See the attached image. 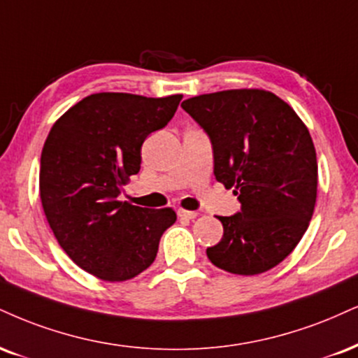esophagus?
Returning <instances> with one entry per match:
<instances>
[{"instance_id":"obj_1","label":"esophagus","mask_w":358,"mask_h":358,"mask_svg":"<svg viewBox=\"0 0 358 358\" xmlns=\"http://www.w3.org/2000/svg\"><path fill=\"white\" fill-rule=\"evenodd\" d=\"M178 217L180 218H188V220H193V218L198 217L196 212H188V210H178Z\"/></svg>"}]
</instances>
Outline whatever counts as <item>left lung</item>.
<instances>
[{
	"mask_svg": "<svg viewBox=\"0 0 358 358\" xmlns=\"http://www.w3.org/2000/svg\"><path fill=\"white\" fill-rule=\"evenodd\" d=\"M182 108L212 141L215 178L240 201V212L218 217L223 236L206 257L236 275L273 268L302 240L315 208L318 166L307 127L265 90L200 94Z\"/></svg>",
	"mask_w": 358,
	"mask_h": 358,
	"instance_id": "obj_1",
	"label": "left lung"
}]
</instances>
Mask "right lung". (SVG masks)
Returning <instances> with one entry per match:
<instances>
[{"label": "right lung", "instance_id": "1", "mask_svg": "<svg viewBox=\"0 0 358 358\" xmlns=\"http://www.w3.org/2000/svg\"><path fill=\"white\" fill-rule=\"evenodd\" d=\"M182 98L90 94L51 128L41 152L43 210L59 247L85 272L123 282L153 264L176 213L118 196L140 171L146 136L166 127Z\"/></svg>", "mask_w": 358, "mask_h": 358}]
</instances>
